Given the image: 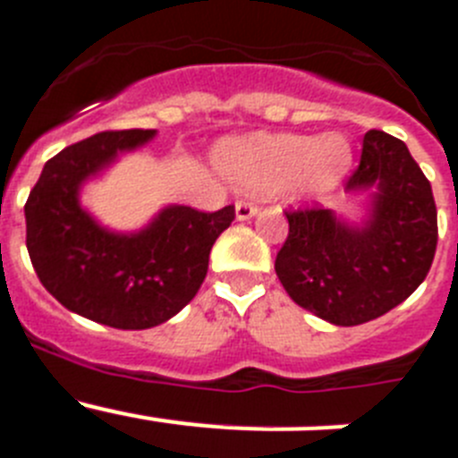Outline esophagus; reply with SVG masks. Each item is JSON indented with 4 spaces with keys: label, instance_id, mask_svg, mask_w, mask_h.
<instances>
[{
    "label": "esophagus",
    "instance_id": "1",
    "mask_svg": "<svg viewBox=\"0 0 458 458\" xmlns=\"http://www.w3.org/2000/svg\"><path fill=\"white\" fill-rule=\"evenodd\" d=\"M257 206L250 204V201H236V217L238 220H250V217L257 216Z\"/></svg>",
    "mask_w": 458,
    "mask_h": 458
}]
</instances>
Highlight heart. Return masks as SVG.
<instances>
[{
    "instance_id": "1",
    "label": "heart",
    "mask_w": 458,
    "mask_h": 458,
    "mask_svg": "<svg viewBox=\"0 0 458 458\" xmlns=\"http://www.w3.org/2000/svg\"><path fill=\"white\" fill-rule=\"evenodd\" d=\"M217 172L241 188L273 192L307 204L333 192L351 165L346 137L257 135L225 140L213 148Z\"/></svg>"
}]
</instances>
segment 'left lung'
<instances>
[{
    "mask_svg": "<svg viewBox=\"0 0 458 458\" xmlns=\"http://www.w3.org/2000/svg\"><path fill=\"white\" fill-rule=\"evenodd\" d=\"M367 192L365 220L330 208L286 213L275 273L295 305L335 326H360L402 305L427 277L438 242L431 183L402 140L369 131L346 183Z\"/></svg>",
    "mask_w": 458,
    "mask_h": 458,
    "instance_id": "left-lung-1",
    "label": "left lung"
}]
</instances>
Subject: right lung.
<instances>
[{"label": "right lung", "mask_w": 458, "mask_h": 458, "mask_svg": "<svg viewBox=\"0 0 458 458\" xmlns=\"http://www.w3.org/2000/svg\"><path fill=\"white\" fill-rule=\"evenodd\" d=\"M156 131H109L66 147L47 160L24 204L31 266L66 310L119 330L169 321L192 301L208 270V254L236 213H201L169 204L137 232L100 225L80 201L84 183Z\"/></svg>", "instance_id": "obj_1"}]
</instances>
